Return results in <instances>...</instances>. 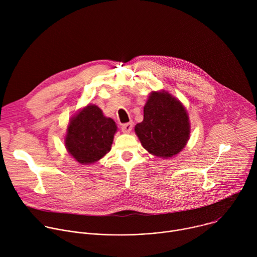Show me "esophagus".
<instances>
[{"mask_svg":"<svg viewBox=\"0 0 257 257\" xmlns=\"http://www.w3.org/2000/svg\"><path fill=\"white\" fill-rule=\"evenodd\" d=\"M132 127H133L132 123H126V124H123L121 128H122V131L124 133H130L131 130H132Z\"/></svg>","mask_w":257,"mask_h":257,"instance_id":"1","label":"esophagus"}]
</instances>
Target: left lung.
Listing matches in <instances>:
<instances>
[{
	"label": "left lung",
	"instance_id": "obj_1",
	"mask_svg": "<svg viewBox=\"0 0 257 257\" xmlns=\"http://www.w3.org/2000/svg\"><path fill=\"white\" fill-rule=\"evenodd\" d=\"M143 121L135 133L143 148L160 158L179 154L190 137L186 108L168 91H153L143 107Z\"/></svg>",
	"mask_w": 257,
	"mask_h": 257
}]
</instances>
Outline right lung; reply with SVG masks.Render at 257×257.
<instances>
[{"label":"right lung","mask_w":257,"mask_h":257,"mask_svg":"<svg viewBox=\"0 0 257 257\" xmlns=\"http://www.w3.org/2000/svg\"><path fill=\"white\" fill-rule=\"evenodd\" d=\"M116 131L113 119L104 117L97 105L87 104L70 120L65 146L78 163L93 164L111 151Z\"/></svg>","instance_id":"right-lung-1"}]
</instances>
